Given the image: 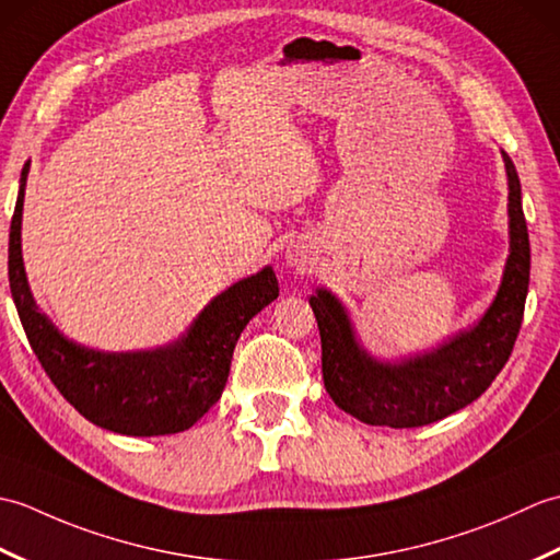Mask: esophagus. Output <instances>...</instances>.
I'll return each instance as SVG.
<instances>
[{"label": "esophagus", "mask_w": 560, "mask_h": 560, "mask_svg": "<svg viewBox=\"0 0 560 560\" xmlns=\"http://www.w3.org/2000/svg\"><path fill=\"white\" fill-rule=\"evenodd\" d=\"M287 261H289L291 267H295V269H305L307 253H305L301 245H293V247L287 249Z\"/></svg>", "instance_id": "34e87169"}]
</instances>
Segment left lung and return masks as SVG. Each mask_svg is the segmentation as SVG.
<instances>
[{
  "label": "left lung",
  "instance_id": "8db88e82",
  "mask_svg": "<svg viewBox=\"0 0 560 560\" xmlns=\"http://www.w3.org/2000/svg\"><path fill=\"white\" fill-rule=\"evenodd\" d=\"M503 161L510 255L491 307L471 329L411 359L377 361L355 339L351 317L337 295L327 289L311 295L323 341L325 387L337 407L353 419L389 428L433 423L479 399L503 371L520 335L529 289V233L520 177L505 151Z\"/></svg>",
  "mask_w": 560,
  "mask_h": 560
}]
</instances>
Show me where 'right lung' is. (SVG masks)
<instances>
[{"instance_id":"add662e5","label":"right lung","mask_w":560,"mask_h":560,"mask_svg":"<svg viewBox=\"0 0 560 560\" xmlns=\"http://www.w3.org/2000/svg\"><path fill=\"white\" fill-rule=\"evenodd\" d=\"M31 161L23 165L9 231V287L23 331L47 377L83 419L122 435H168L192 428L221 399L241 331L279 295L265 267L219 293L187 335L149 351H96L67 339L28 289L21 255L23 195Z\"/></svg>"}]
</instances>
